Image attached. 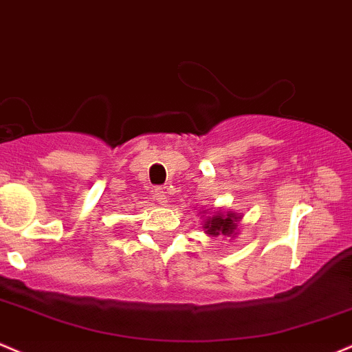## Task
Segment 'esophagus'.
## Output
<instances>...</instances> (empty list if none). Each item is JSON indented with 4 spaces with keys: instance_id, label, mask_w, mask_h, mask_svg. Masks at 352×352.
<instances>
[{
    "instance_id": "34e87169",
    "label": "esophagus",
    "mask_w": 352,
    "mask_h": 352,
    "mask_svg": "<svg viewBox=\"0 0 352 352\" xmlns=\"http://www.w3.org/2000/svg\"><path fill=\"white\" fill-rule=\"evenodd\" d=\"M153 195H155L156 203H157V204H161V206H163V204L168 203V196H166L164 188H156L155 191H153Z\"/></svg>"
}]
</instances>
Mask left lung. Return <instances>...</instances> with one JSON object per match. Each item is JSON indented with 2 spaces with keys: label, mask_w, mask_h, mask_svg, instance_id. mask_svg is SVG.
I'll return each instance as SVG.
<instances>
[{
  "label": "left lung",
  "mask_w": 352,
  "mask_h": 352,
  "mask_svg": "<svg viewBox=\"0 0 352 352\" xmlns=\"http://www.w3.org/2000/svg\"><path fill=\"white\" fill-rule=\"evenodd\" d=\"M206 209L203 211V214ZM243 216L232 211H214L211 216H208L203 223L204 232L209 236H226V238H236L238 236V223Z\"/></svg>",
  "instance_id": "left-lung-1"
}]
</instances>
